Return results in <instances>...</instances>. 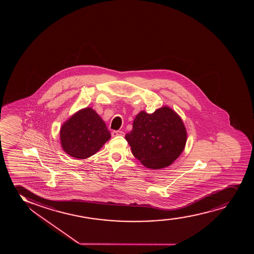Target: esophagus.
<instances>
[{
  "label": "esophagus",
  "mask_w": 254,
  "mask_h": 254,
  "mask_svg": "<svg viewBox=\"0 0 254 254\" xmlns=\"http://www.w3.org/2000/svg\"><path fill=\"white\" fill-rule=\"evenodd\" d=\"M118 135L124 136V135H125V132L121 131V130H114V131L112 132V136H113V137L118 136Z\"/></svg>",
  "instance_id": "obj_1"
}]
</instances>
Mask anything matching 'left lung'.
<instances>
[{"instance_id":"8db88e82","label":"left lung","mask_w":254,"mask_h":254,"mask_svg":"<svg viewBox=\"0 0 254 254\" xmlns=\"http://www.w3.org/2000/svg\"><path fill=\"white\" fill-rule=\"evenodd\" d=\"M187 130L181 118L168 107L153 114L140 112L126 139L132 153L149 169L165 168L179 158L187 142Z\"/></svg>"}]
</instances>
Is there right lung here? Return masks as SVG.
<instances>
[{
	"instance_id": "right-lung-1",
	"label": "right lung",
	"mask_w": 254,
	"mask_h": 254,
	"mask_svg": "<svg viewBox=\"0 0 254 254\" xmlns=\"http://www.w3.org/2000/svg\"><path fill=\"white\" fill-rule=\"evenodd\" d=\"M111 137L105 123L91 108L73 114L62 126V146L73 158L85 159L99 151Z\"/></svg>"
}]
</instances>
